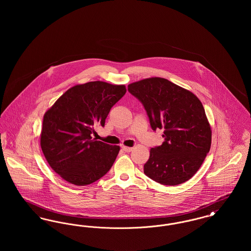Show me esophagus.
Returning <instances> with one entry per match:
<instances>
[{
	"label": "esophagus",
	"instance_id": "obj_1",
	"mask_svg": "<svg viewBox=\"0 0 251 251\" xmlns=\"http://www.w3.org/2000/svg\"><path fill=\"white\" fill-rule=\"evenodd\" d=\"M122 150L124 151H126V152H130L132 151V148L131 147H125V146H122Z\"/></svg>",
	"mask_w": 251,
	"mask_h": 251
}]
</instances>
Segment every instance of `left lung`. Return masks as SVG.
<instances>
[{
	"label": "left lung",
	"instance_id": "obj_1",
	"mask_svg": "<svg viewBox=\"0 0 251 251\" xmlns=\"http://www.w3.org/2000/svg\"><path fill=\"white\" fill-rule=\"evenodd\" d=\"M142 104L153 131L165 141L152 148L144 173L164 185H178L196 174L210 151L212 131L202 103L192 92L164 78L128 85Z\"/></svg>",
	"mask_w": 251,
	"mask_h": 251
}]
</instances>
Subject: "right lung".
<instances>
[{
	"instance_id": "right-lung-1",
	"label": "right lung",
	"mask_w": 251,
	"mask_h": 251,
	"mask_svg": "<svg viewBox=\"0 0 251 251\" xmlns=\"http://www.w3.org/2000/svg\"><path fill=\"white\" fill-rule=\"evenodd\" d=\"M125 85L100 81L78 84L66 91L45 113L40 146L49 165L72 184L84 186L104 176L120 151L92 138L96 125L125 95Z\"/></svg>"
}]
</instances>
